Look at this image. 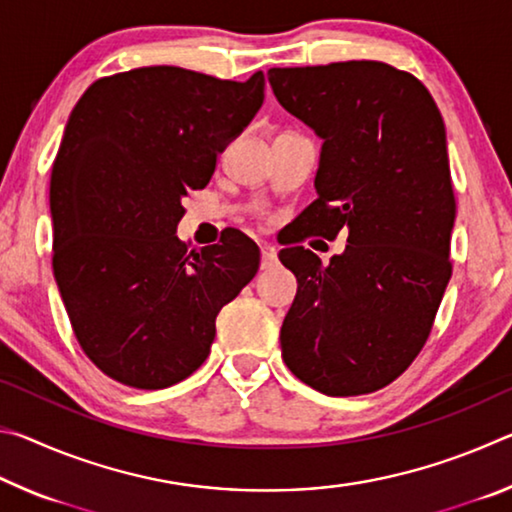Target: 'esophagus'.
<instances>
[{
    "label": "esophagus",
    "mask_w": 512,
    "mask_h": 512,
    "mask_svg": "<svg viewBox=\"0 0 512 512\" xmlns=\"http://www.w3.org/2000/svg\"><path fill=\"white\" fill-rule=\"evenodd\" d=\"M277 264V253L273 248H262V268H271Z\"/></svg>",
    "instance_id": "esophagus-1"
}]
</instances>
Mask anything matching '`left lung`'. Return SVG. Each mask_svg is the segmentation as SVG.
I'll return each mask as SVG.
<instances>
[{
  "label": "left lung",
  "instance_id": "1",
  "mask_svg": "<svg viewBox=\"0 0 512 512\" xmlns=\"http://www.w3.org/2000/svg\"><path fill=\"white\" fill-rule=\"evenodd\" d=\"M268 83L323 137L318 198L280 250L298 280L282 359L325 395L379 391L424 348L452 277L456 198L443 117L413 74L379 60L273 67ZM343 227L349 246L329 265L297 246Z\"/></svg>",
  "mask_w": 512,
  "mask_h": 512
}]
</instances>
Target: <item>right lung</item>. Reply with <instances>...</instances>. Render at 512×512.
I'll return each instance as SVG.
<instances>
[{"label": "right lung", "instance_id": "obj_1", "mask_svg": "<svg viewBox=\"0 0 512 512\" xmlns=\"http://www.w3.org/2000/svg\"><path fill=\"white\" fill-rule=\"evenodd\" d=\"M262 103V72L239 83L155 65L94 81L69 115L51 266L85 357L119 384L158 391L201 368L221 307L255 277L244 232L187 250L176 225Z\"/></svg>", "mask_w": 512, "mask_h": 512}]
</instances>
